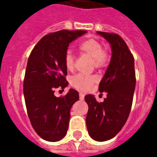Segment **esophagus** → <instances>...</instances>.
<instances>
[{
  "label": "esophagus",
  "instance_id": "esophagus-1",
  "mask_svg": "<svg viewBox=\"0 0 157 157\" xmlns=\"http://www.w3.org/2000/svg\"><path fill=\"white\" fill-rule=\"evenodd\" d=\"M79 97H80L81 100H83L84 98H85V94H84V93H80L79 94Z\"/></svg>",
  "mask_w": 157,
  "mask_h": 157
}]
</instances>
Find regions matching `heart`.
Returning <instances> with one entry per match:
<instances>
[{
  "mask_svg": "<svg viewBox=\"0 0 157 157\" xmlns=\"http://www.w3.org/2000/svg\"><path fill=\"white\" fill-rule=\"evenodd\" d=\"M79 50L81 54L91 57V65L97 69L103 68L109 63V52L103 47L101 41L95 38H89L79 45ZM64 64L67 71H71L75 67V56L71 50H67L64 56ZM96 76L93 75L77 74L71 78V85L79 90L86 91L92 87L96 81Z\"/></svg>",
  "mask_w": 157,
  "mask_h": 157,
  "instance_id": "1",
  "label": "heart"
}]
</instances>
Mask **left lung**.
Returning <instances> with one entry per match:
<instances>
[{"label": "left lung", "mask_w": 157, "mask_h": 157, "mask_svg": "<svg viewBox=\"0 0 157 157\" xmlns=\"http://www.w3.org/2000/svg\"><path fill=\"white\" fill-rule=\"evenodd\" d=\"M111 44L112 59L99 83L98 90L106 92L103 103L92 94L85 96L89 110L86 125L89 134L96 141L114 138L125 124L131 110L136 77L134 59L126 43L117 33L98 32Z\"/></svg>", "instance_id": "1"}]
</instances>
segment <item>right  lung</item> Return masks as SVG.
I'll return each mask as SVG.
<instances>
[{
	"instance_id": "right-lung-1",
	"label": "right lung",
	"mask_w": 157,
	"mask_h": 157,
	"mask_svg": "<svg viewBox=\"0 0 157 157\" xmlns=\"http://www.w3.org/2000/svg\"><path fill=\"white\" fill-rule=\"evenodd\" d=\"M86 33L62 30L49 33L38 41L28 58L23 81L26 107L33 129L46 141H59L66 135L70 110L79 100V93L73 89L59 98L54 90L68 85L64 56L69 44Z\"/></svg>"
}]
</instances>
